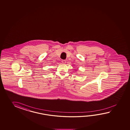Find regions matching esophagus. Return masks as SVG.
<instances>
[{
	"label": "esophagus",
	"instance_id": "esophagus-1",
	"mask_svg": "<svg viewBox=\"0 0 130 130\" xmlns=\"http://www.w3.org/2000/svg\"><path fill=\"white\" fill-rule=\"evenodd\" d=\"M66 61L65 60H62V63H63V64H66Z\"/></svg>",
	"mask_w": 130,
	"mask_h": 130
}]
</instances>
